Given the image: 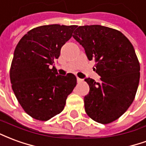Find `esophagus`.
Here are the masks:
<instances>
[{"label": "esophagus", "instance_id": "34e87169", "mask_svg": "<svg viewBox=\"0 0 146 146\" xmlns=\"http://www.w3.org/2000/svg\"><path fill=\"white\" fill-rule=\"evenodd\" d=\"M76 80H77V83L83 82V80L80 79V78H79V77H77V78H76Z\"/></svg>", "mask_w": 146, "mask_h": 146}]
</instances>
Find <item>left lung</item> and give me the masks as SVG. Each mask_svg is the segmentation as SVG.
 <instances>
[{"label": "left lung", "instance_id": "1", "mask_svg": "<svg viewBox=\"0 0 146 146\" xmlns=\"http://www.w3.org/2000/svg\"><path fill=\"white\" fill-rule=\"evenodd\" d=\"M73 38L95 61L100 82L85 79L89 94L84 109L90 118L107 124L119 118L135 99L140 79V64L135 49L121 32L100 25L77 27Z\"/></svg>", "mask_w": 146, "mask_h": 146}]
</instances>
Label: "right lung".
I'll return each instance as SVG.
<instances>
[{"label":"right lung","instance_id":"1","mask_svg":"<svg viewBox=\"0 0 146 146\" xmlns=\"http://www.w3.org/2000/svg\"><path fill=\"white\" fill-rule=\"evenodd\" d=\"M76 27L54 24L33 28L15 49L10 68L11 88L22 108L33 119L46 121L59 114L76 85L73 73L58 75L54 66Z\"/></svg>","mask_w":146,"mask_h":146}]
</instances>
